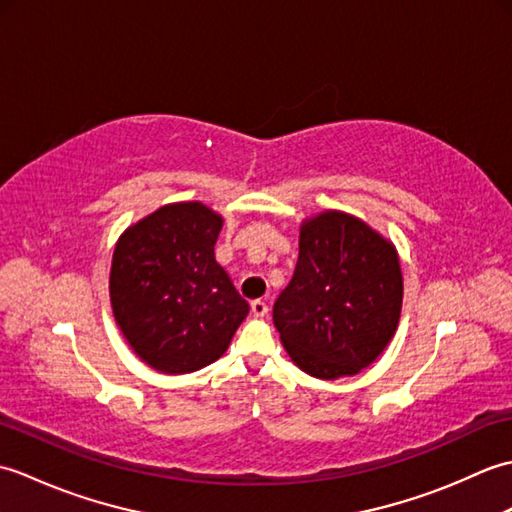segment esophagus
<instances>
[{
	"mask_svg": "<svg viewBox=\"0 0 512 512\" xmlns=\"http://www.w3.org/2000/svg\"><path fill=\"white\" fill-rule=\"evenodd\" d=\"M250 310H253L255 317H266V314H268V303L262 301V299H255L253 303H250Z\"/></svg>",
	"mask_w": 512,
	"mask_h": 512,
	"instance_id": "34e87169",
	"label": "esophagus"
}]
</instances>
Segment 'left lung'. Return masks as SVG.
Returning <instances> with one entry per match:
<instances>
[{
    "label": "left lung",
    "instance_id": "8db88e82",
    "mask_svg": "<svg viewBox=\"0 0 512 512\" xmlns=\"http://www.w3.org/2000/svg\"><path fill=\"white\" fill-rule=\"evenodd\" d=\"M402 290L396 246L361 217L330 209L301 222L297 268L273 321L303 372L354 376L394 339Z\"/></svg>",
    "mask_w": 512,
    "mask_h": 512
}]
</instances>
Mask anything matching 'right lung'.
Instances as JSON below:
<instances>
[{
    "mask_svg": "<svg viewBox=\"0 0 512 512\" xmlns=\"http://www.w3.org/2000/svg\"><path fill=\"white\" fill-rule=\"evenodd\" d=\"M222 224L202 202H173L118 237L112 312L129 347L156 372L191 374L211 365L246 319V299L215 262Z\"/></svg>",
    "mask_w": 512,
    "mask_h": 512,
    "instance_id": "1",
    "label": "right lung"
}]
</instances>
